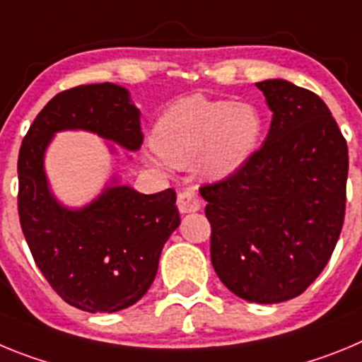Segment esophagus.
<instances>
[{"label": "esophagus", "instance_id": "1", "mask_svg": "<svg viewBox=\"0 0 362 362\" xmlns=\"http://www.w3.org/2000/svg\"><path fill=\"white\" fill-rule=\"evenodd\" d=\"M177 209L181 214H190L197 212L201 209V201L194 194V190L187 188V190L179 192L177 194Z\"/></svg>", "mask_w": 362, "mask_h": 362}]
</instances>
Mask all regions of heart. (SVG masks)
Returning <instances> with one entry per match:
<instances>
[{"label":"heart","mask_w":362,"mask_h":362,"mask_svg":"<svg viewBox=\"0 0 362 362\" xmlns=\"http://www.w3.org/2000/svg\"><path fill=\"white\" fill-rule=\"evenodd\" d=\"M263 136V117L250 103L188 95L166 107L152 129L156 166L196 165L206 179H226L250 161Z\"/></svg>","instance_id":"1"}]
</instances>
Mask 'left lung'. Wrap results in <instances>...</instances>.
Listing matches in <instances>:
<instances>
[{
    "label": "left lung",
    "instance_id": "left-lung-1",
    "mask_svg": "<svg viewBox=\"0 0 362 362\" xmlns=\"http://www.w3.org/2000/svg\"><path fill=\"white\" fill-rule=\"evenodd\" d=\"M255 86L272 110L264 145L199 192L217 277L241 299L274 305L305 292L337 245L348 146L319 95L284 79Z\"/></svg>",
    "mask_w": 362,
    "mask_h": 362
}]
</instances>
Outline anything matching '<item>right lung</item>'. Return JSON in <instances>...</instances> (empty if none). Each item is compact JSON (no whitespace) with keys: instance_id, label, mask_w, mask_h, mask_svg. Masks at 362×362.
Here are the masks:
<instances>
[{"instance_id":"add662e5","label":"right lung","mask_w":362,"mask_h":362,"mask_svg":"<svg viewBox=\"0 0 362 362\" xmlns=\"http://www.w3.org/2000/svg\"><path fill=\"white\" fill-rule=\"evenodd\" d=\"M139 116L124 86H76L45 105L19 148V223L32 257L57 296L85 312H119L145 296L181 223L175 192L146 196L112 177L94 201L69 209L50 190L45 152L62 130H86L136 152Z\"/></svg>"}]
</instances>
